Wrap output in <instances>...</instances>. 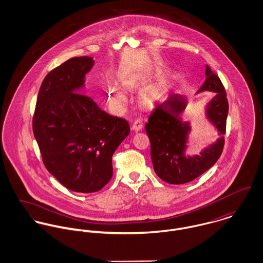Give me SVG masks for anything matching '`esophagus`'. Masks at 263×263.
<instances>
[{
    "mask_svg": "<svg viewBox=\"0 0 263 263\" xmlns=\"http://www.w3.org/2000/svg\"><path fill=\"white\" fill-rule=\"evenodd\" d=\"M132 128H133L135 132H140V130L143 128V120H142V118L138 117L137 119H135V121L133 122Z\"/></svg>",
    "mask_w": 263,
    "mask_h": 263,
    "instance_id": "1",
    "label": "esophagus"
}]
</instances>
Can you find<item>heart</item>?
<instances>
[{"instance_id":"1","label":"heart","mask_w":263,"mask_h":263,"mask_svg":"<svg viewBox=\"0 0 263 263\" xmlns=\"http://www.w3.org/2000/svg\"><path fill=\"white\" fill-rule=\"evenodd\" d=\"M123 83L127 87H132L133 84H134L133 81H130V80H125V81H123ZM107 94H108L109 101L112 103L115 107H120L125 102L124 94L117 87H115L113 85H109L107 87Z\"/></svg>"}]
</instances>
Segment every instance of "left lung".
Wrapping results in <instances>:
<instances>
[{"mask_svg": "<svg viewBox=\"0 0 263 263\" xmlns=\"http://www.w3.org/2000/svg\"><path fill=\"white\" fill-rule=\"evenodd\" d=\"M206 90L217 93L206 109L208 117L217 126L220 135H225L229 111L225 87L219 76L208 65L205 81L198 92ZM185 106L186 99L183 96L172 94L167 100L156 105L145 125L150 139L154 170L162 180L170 184L187 183L200 176L215 165L222 155L225 144L222 137L200 155L185 157L189 124L182 123L179 117Z\"/></svg>", "mask_w": 263, "mask_h": 263, "instance_id": "obj_1", "label": "left lung"}]
</instances>
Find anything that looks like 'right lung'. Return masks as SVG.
I'll use <instances>...</instances> for the list:
<instances>
[{
  "label": "right lung",
  "instance_id": "right-lung-1",
  "mask_svg": "<svg viewBox=\"0 0 263 263\" xmlns=\"http://www.w3.org/2000/svg\"><path fill=\"white\" fill-rule=\"evenodd\" d=\"M93 65L90 57H76L51 70L40 86L32 119L47 171L65 187L84 193L110 181L112 155L129 134L127 120L78 93Z\"/></svg>",
  "mask_w": 263,
  "mask_h": 263
}]
</instances>
